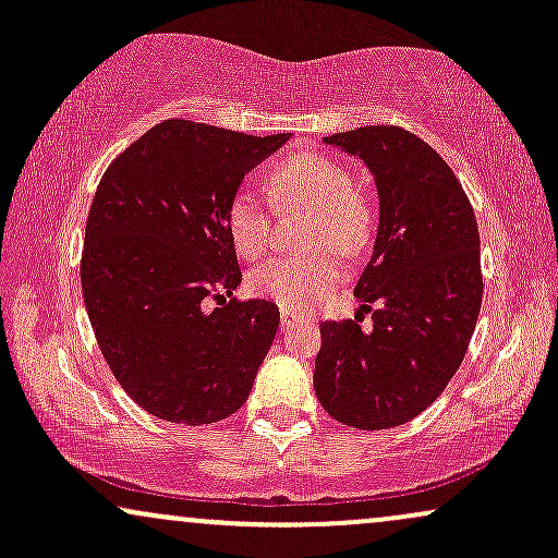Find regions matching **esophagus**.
I'll use <instances>...</instances> for the list:
<instances>
[{
    "label": "esophagus",
    "instance_id": "34e87169",
    "mask_svg": "<svg viewBox=\"0 0 558 558\" xmlns=\"http://www.w3.org/2000/svg\"><path fill=\"white\" fill-rule=\"evenodd\" d=\"M306 319L310 317H304V315H299V312H291V310H283L280 312V330H291L293 325H301V323H306Z\"/></svg>",
    "mask_w": 558,
    "mask_h": 558
}]
</instances>
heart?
I'll list each match as a JSON object with an SVG mask.
<instances>
[{
	"instance_id": "b5f03b06",
	"label": "heart",
	"mask_w": 558,
	"mask_h": 558,
	"mask_svg": "<svg viewBox=\"0 0 558 558\" xmlns=\"http://www.w3.org/2000/svg\"><path fill=\"white\" fill-rule=\"evenodd\" d=\"M270 191L278 202L310 209L304 243L315 252L272 257L248 278L254 293L272 299L283 310H310L341 283V265L329 250L354 257L373 235V209L354 178L336 159L301 151L275 165ZM226 228L235 252L257 259L270 243V209L248 185L233 191L226 207ZM325 245H330L325 250Z\"/></svg>"
}]
</instances>
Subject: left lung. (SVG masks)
I'll list each match as a JSON object with an SVG mask.
<instances>
[{"label":"left lung","mask_w":558,"mask_h":558,"mask_svg":"<svg viewBox=\"0 0 558 558\" xmlns=\"http://www.w3.org/2000/svg\"><path fill=\"white\" fill-rule=\"evenodd\" d=\"M323 141L373 172L380 226L354 288L373 328L319 325L315 393L332 420L388 430L425 412L464 360L483 301L477 220L446 159L414 133L367 125Z\"/></svg>","instance_id":"obj_1"}]
</instances>
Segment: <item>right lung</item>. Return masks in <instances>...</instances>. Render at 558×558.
Masks as SVG:
<instances>
[{"label":"right lung","instance_id":"right-lung-1","mask_svg":"<svg viewBox=\"0 0 558 558\" xmlns=\"http://www.w3.org/2000/svg\"><path fill=\"white\" fill-rule=\"evenodd\" d=\"M288 136L165 120L101 175L81 254L83 301L112 375L159 420L230 417L270 351L280 312L233 296L241 270L226 207ZM207 298L218 301L213 313Z\"/></svg>","mask_w":558,"mask_h":558}]
</instances>
